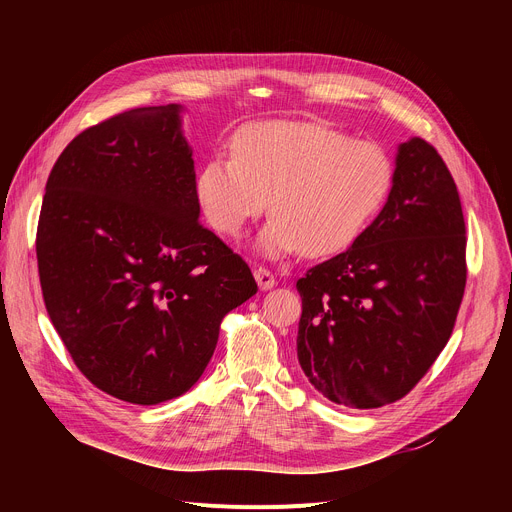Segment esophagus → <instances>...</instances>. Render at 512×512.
Masks as SVG:
<instances>
[{
    "mask_svg": "<svg viewBox=\"0 0 512 512\" xmlns=\"http://www.w3.org/2000/svg\"><path fill=\"white\" fill-rule=\"evenodd\" d=\"M253 276H255V280H257V284H259L261 290H270V288L276 286L274 274H272L270 270H265V267H257V270L253 272Z\"/></svg>",
    "mask_w": 512,
    "mask_h": 512,
    "instance_id": "1",
    "label": "esophagus"
}]
</instances>
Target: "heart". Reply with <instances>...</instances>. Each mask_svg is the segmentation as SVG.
<instances>
[{"mask_svg": "<svg viewBox=\"0 0 512 512\" xmlns=\"http://www.w3.org/2000/svg\"><path fill=\"white\" fill-rule=\"evenodd\" d=\"M394 184L390 153L319 122L276 120L238 134L234 155H213L195 176L207 224L236 236L272 203L255 249L278 259L344 251L365 232Z\"/></svg>", "mask_w": 512, "mask_h": 512, "instance_id": "obj_1", "label": "heart"}]
</instances>
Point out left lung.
Listing matches in <instances>:
<instances>
[{"instance_id": "obj_1", "label": "left lung", "mask_w": 512, "mask_h": 512, "mask_svg": "<svg viewBox=\"0 0 512 512\" xmlns=\"http://www.w3.org/2000/svg\"><path fill=\"white\" fill-rule=\"evenodd\" d=\"M465 245L461 197L442 157L419 137L400 143L378 218L297 282V357L313 388L351 409L411 392L452 334Z\"/></svg>"}]
</instances>
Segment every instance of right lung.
<instances>
[{
	"instance_id": "add662e5",
	"label": "right lung",
	"mask_w": 512,
	"mask_h": 512,
	"mask_svg": "<svg viewBox=\"0 0 512 512\" xmlns=\"http://www.w3.org/2000/svg\"><path fill=\"white\" fill-rule=\"evenodd\" d=\"M182 112L137 107L80 132L37 228L53 328L91 384L132 405L191 390L224 315L257 292L249 265L199 224Z\"/></svg>"
}]
</instances>
